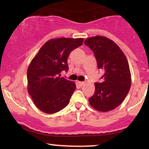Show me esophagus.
Here are the masks:
<instances>
[{
	"mask_svg": "<svg viewBox=\"0 0 149 149\" xmlns=\"http://www.w3.org/2000/svg\"><path fill=\"white\" fill-rule=\"evenodd\" d=\"M77 84L80 86H83L84 84H85V82H84V81H77Z\"/></svg>",
	"mask_w": 149,
	"mask_h": 149,
	"instance_id": "obj_1",
	"label": "esophagus"
}]
</instances>
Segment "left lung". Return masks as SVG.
Masks as SVG:
<instances>
[{
    "label": "left lung",
    "mask_w": 149,
    "mask_h": 149,
    "mask_svg": "<svg viewBox=\"0 0 149 149\" xmlns=\"http://www.w3.org/2000/svg\"><path fill=\"white\" fill-rule=\"evenodd\" d=\"M84 43L94 53L98 68L104 72L102 83L95 84V91L89 98L90 104L99 111H112L122 104L131 88L127 58L115 42L104 36L88 38Z\"/></svg>",
    "instance_id": "1"
}]
</instances>
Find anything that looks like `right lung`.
Returning a JSON list of instances; mask_svg holds the SVG:
<instances>
[{
	"label": "right lung",
	"mask_w": 149,
	"mask_h": 149,
	"mask_svg": "<svg viewBox=\"0 0 149 149\" xmlns=\"http://www.w3.org/2000/svg\"><path fill=\"white\" fill-rule=\"evenodd\" d=\"M84 39L58 38L49 40L41 47L27 69V89L38 109L52 114L63 109L76 88L73 81L61 77L68 72V58Z\"/></svg>",
	"instance_id": "obj_1"
}]
</instances>
